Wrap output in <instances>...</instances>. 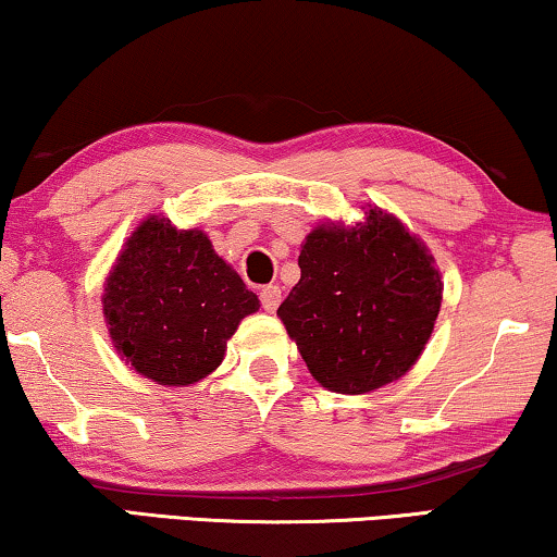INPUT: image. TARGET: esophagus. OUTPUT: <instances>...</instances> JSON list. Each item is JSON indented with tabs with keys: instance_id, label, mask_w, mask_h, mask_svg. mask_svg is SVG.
Segmentation results:
<instances>
[{
	"instance_id": "obj_1",
	"label": "esophagus",
	"mask_w": 557,
	"mask_h": 557,
	"mask_svg": "<svg viewBox=\"0 0 557 557\" xmlns=\"http://www.w3.org/2000/svg\"><path fill=\"white\" fill-rule=\"evenodd\" d=\"M261 304L265 311H276V307L281 304V288L278 286H263L261 288Z\"/></svg>"
}]
</instances>
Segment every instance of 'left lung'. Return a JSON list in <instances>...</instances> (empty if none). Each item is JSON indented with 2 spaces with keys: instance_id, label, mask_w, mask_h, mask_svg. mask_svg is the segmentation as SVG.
Segmentation results:
<instances>
[{
  "instance_id": "left-lung-1",
  "label": "left lung",
  "mask_w": 557,
  "mask_h": 557,
  "mask_svg": "<svg viewBox=\"0 0 557 557\" xmlns=\"http://www.w3.org/2000/svg\"><path fill=\"white\" fill-rule=\"evenodd\" d=\"M299 269L278 317L314 380L360 395L413 368L436 324L441 276L398 220L372 208L355 227H317Z\"/></svg>"
}]
</instances>
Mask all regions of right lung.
Returning <instances> with one entry per match:
<instances>
[{"mask_svg": "<svg viewBox=\"0 0 557 557\" xmlns=\"http://www.w3.org/2000/svg\"><path fill=\"white\" fill-rule=\"evenodd\" d=\"M258 296L212 250L202 231L151 215L126 240L103 292L121 357L159 385H193L223 362Z\"/></svg>", "mask_w": 557, "mask_h": 557, "instance_id": "add662e5", "label": "right lung"}]
</instances>
